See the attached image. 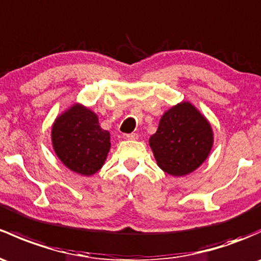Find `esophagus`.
Segmentation results:
<instances>
[{"instance_id": "esophagus-1", "label": "esophagus", "mask_w": 261, "mask_h": 261, "mask_svg": "<svg viewBox=\"0 0 261 261\" xmlns=\"http://www.w3.org/2000/svg\"><path fill=\"white\" fill-rule=\"evenodd\" d=\"M123 139L136 140V139H138V134H125V135H123Z\"/></svg>"}]
</instances>
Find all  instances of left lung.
<instances>
[{"instance_id": "left-lung-1", "label": "left lung", "mask_w": 261, "mask_h": 261, "mask_svg": "<svg viewBox=\"0 0 261 261\" xmlns=\"http://www.w3.org/2000/svg\"><path fill=\"white\" fill-rule=\"evenodd\" d=\"M213 144L210 122L189 101L167 110L149 140L158 166L172 176L195 171L207 159Z\"/></svg>"}]
</instances>
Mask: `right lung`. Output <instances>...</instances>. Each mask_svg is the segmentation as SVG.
Returning a JSON list of instances; mask_svg holds the SVG:
<instances>
[{
    "label": "right lung",
    "mask_w": 261,
    "mask_h": 261,
    "mask_svg": "<svg viewBox=\"0 0 261 261\" xmlns=\"http://www.w3.org/2000/svg\"><path fill=\"white\" fill-rule=\"evenodd\" d=\"M51 140L61 163L84 176H91L102 167L111 147L109 131L101 128L97 115L81 103L56 117Z\"/></svg>",
    "instance_id": "obj_1"
}]
</instances>
